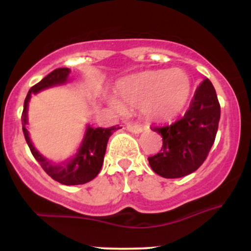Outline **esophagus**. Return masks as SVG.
<instances>
[{"instance_id":"34e87169","label":"esophagus","mask_w":251,"mask_h":251,"mask_svg":"<svg viewBox=\"0 0 251 251\" xmlns=\"http://www.w3.org/2000/svg\"><path fill=\"white\" fill-rule=\"evenodd\" d=\"M126 128H127V131L132 132V133H140L143 131V127L139 124H127Z\"/></svg>"}]
</instances>
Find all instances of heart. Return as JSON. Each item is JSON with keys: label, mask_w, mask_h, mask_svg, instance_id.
<instances>
[{"label": "heart", "mask_w": 251, "mask_h": 251, "mask_svg": "<svg viewBox=\"0 0 251 251\" xmlns=\"http://www.w3.org/2000/svg\"><path fill=\"white\" fill-rule=\"evenodd\" d=\"M123 103L132 107H144L149 116L157 119H171L188 102L191 81L181 70L150 71L127 77L118 86ZM117 108L122 103L114 101Z\"/></svg>", "instance_id": "heart-1"}]
</instances>
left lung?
Wrapping results in <instances>:
<instances>
[{
    "instance_id": "obj_1",
    "label": "left lung",
    "mask_w": 251,
    "mask_h": 251,
    "mask_svg": "<svg viewBox=\"0 0 251 251\" xmlns=\"http://www.w3.org/2000/svg\"><path fill=\"white\" fill-rule=\"evenodd\" d=\"M221 118L217 94L209 79L196 89L184 117L164 126H152L163 137L159 153L149 157L151 169L164 178H180L195 172L214 145Z\"/></svg>"
}]
</instances>
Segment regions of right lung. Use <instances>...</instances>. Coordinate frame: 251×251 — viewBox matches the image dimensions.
<instances>
[{
	"mask_svg": "<svg viewBox=\"0 0 251 251\" xmlns=\"http://www.w3.org/2000/svg\"><path fill=\"white\" fill-rule=\"evenodd\" d=\"M70 73L71 71L68 68H57L29 89L27 97H25L24 112H22L21 117L22 131H24L25 142L29 146L31 154L39 162L41 168L45 170L46 174L63 185H79V184L88 183V181L94 179L99 174L103 163V157H105L106 146H107L109 137L114 131L119 129V126H112V127L107 128H93L88 126L77 153L71 160H67L62 164H53L40 154L31 144L27 127H25V125L28 124V102H29L31 94H35L42 89L50 87V86L66 82Z\"/></svg>",
	"mask_w": 251,
	"mask_h": 251,
	"instance_id": "right-lung-1",
	"label": "right lung"
}]
</instances>
